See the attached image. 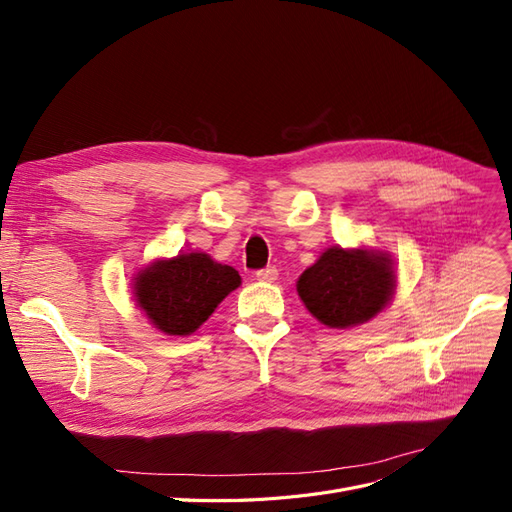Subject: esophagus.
Here are the masks:
<instances>
[{"label": "esophagus", "mask_w": 512, "mask_h": 512, "mask_svg": "<svg viewBox=\"0 0 512 512\" xmlns=\"http://www.w3.org/2000/svg\"><path fill=\"white\" fill-rule=\"evenodd\" d=\"M256 280L258 282H267V284L275 282L277 280V269L275 267H267V269L256 271Z\"/></svg>", "instance_id": "34e87169"}]
</instances>
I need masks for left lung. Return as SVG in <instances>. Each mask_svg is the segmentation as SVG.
Here are the masks:
<instances>
[{
	"label": "left lung",
	"instance_id": "left-lung-1",
	"mask_svg": "<svg viewBox=\"0 0 512 512\" xmlns=\"http://www.w3.org/2000/svg\"><path fill=\"white\" fill-rule=\"evenodd\" d=\"M395 262L380 250L329 247L297 282V292L316 320L350 329L378 316L395 294Z\"/></svg>",
	"mask_w": 512,
	"mask_h": 512
}]
</instances>
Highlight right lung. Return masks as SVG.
Wrapping results in <instances>:
<instances>
[{
	"label": "right lung",
	"instance_id": "right-lung-1",
	"mask_svg": "<svg viewBox=\"0 0 512 512\" xmlns=\"http://www.w3.org/2000/svg\"><path fill=\"white\" fill-rule=\"evenodd\" d=\"M241 277L203 252L156 260L134 277V301L153 327L166 335H192Z\"/></svg>",
	"mask_w": 512,
	"mask_h": 512
}]
</instances>
